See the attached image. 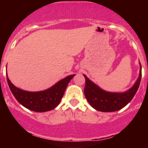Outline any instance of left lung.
<instances>
[{
	"mask_svg": "<svg viewBox=\"0 0 148 148\" xmlns=\"http://www.w3.org/2000/svg\"><path fill=\"white\" fill-rule=\"evenodd\" d=\"M140 66L139 77L135 84L128 90L123 93L105 91L84 75L85 77V87L84 91L88 103L95 110L102 112H113L125 107L132 100L140 85L141 80L140 64Z\"/></svg>",
	"mask_w": 148,
	"mask_h": 148,
	"instance_id": "obj_1",
	"label": "left lung"
}]
</instances>
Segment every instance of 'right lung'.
I'll list each match as a JSON object with an SVG mask.
<instances>
[{
  "mask_svg": "<svg viewBox=\"0 0 148 148\" xmlns=\"http://www.w3.org/2000/svg\"><path fill=\"white\" fill-rule=\"evenodd\" d=\"M75 74L60 80L51 88L38 92L23 90L15 87L7 77V81L13 95L21 105L35 112H45L53 110L60 102L67 84Z\"/></svg>",
  "mask_w": 148,
  "mask_h": 148,
  "instance_id": "right-lung-1",
  "label": "right lung"
}]
</instances>
